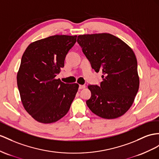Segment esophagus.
<instances>
[{"label":"esophagus","instance_id":"34e87169","mask_svg":"<svg viewBox=\"0 0 159 159\" xmlns=\"http://www.w3.org/2000/svg\"><path fill=\"white\" fill-rule=\"evenodd\" d=\"M84 88H85V85H81V84L79 85V89H83Z\"/></svg>","mask_w":159,"mask_h":159}]
</instances>
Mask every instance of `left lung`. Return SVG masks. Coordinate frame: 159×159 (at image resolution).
Instances as JSON below:
<instances>
[{
    "instance_id": "left-lung-1",
    "label": "left lung",
    "mask_w": 159,
    "mask_h": 159,
    "mask_svg": "<svg viewBox=\"0 0 159 159\" xmlns=\"http://www.w3.org/2000/svg\"><path fill=\"white\" fill-rule=\"evenodd\" d=\"M77 42L96 72L103 73L100 86L89 85L86 103L102 118L116 119L132 106L139 89L137 60L132 48L109 34L80 35Z\"/></svg>"
}]
</instances>
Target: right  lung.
Masks as SVG:
<instances>
[{
	"label": "right lung",
	"instance_id": "1",
	"mask_svg": "<svg viewBox=\"0 0 159 159\" xmlns=\"http://www.w3.org/2000/svg\"><path fill=\"white\" fill-rule=\"evenodd\" d=\"M76 35H56L30 43L22 56L17 86L24 108L40 123L50 124L68 113L78 91L77 83L56 79Z\"/></svg>",
	"mask_w": 159,
	"mask_h": 159
}]
</instances>
